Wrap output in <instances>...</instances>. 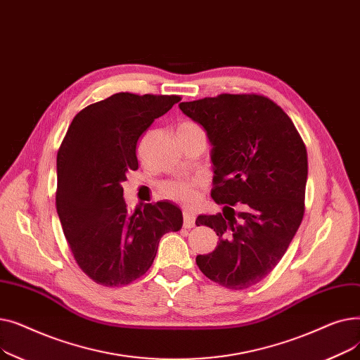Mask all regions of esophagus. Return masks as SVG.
<instances>
[{"label": "esophagus", "instance_id": "obj_1", "mask_svg": "<svg viewBox=\"0 0 360 360\" xmlns=\"http://www.w3.org/2000/svg\"><path fill=\"white\" fill-rule=\"evenodd\" d=\"M182 216H184V226H185V228H186V229L193 228V226L195 224V216H194V213L190 212L188 209H185V210L182 212Z\"/></svg>", "mask_w": 360, "mask_h": 360}]
</instances>
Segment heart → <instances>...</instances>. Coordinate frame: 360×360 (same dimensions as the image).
<instances>
[{
  "mask_svg": "<svg viewBox=\"0 0 360 360\" xmlns=\"http://www.w3.org/2000/svg\"><path fill=\"white\" fill-rule=\"evenodd\" d=\"M179 129H201L194 122H184ZM195 182L190 179H179V181H170L162 185L160 193L165 198L172 200L181 204H190L195 198Z\"/></svg>",
  "mask_w": 360,
  "mask_h": 360,
  "instance_id": "heart-1",
  "label": "heart"
}]
</instances>
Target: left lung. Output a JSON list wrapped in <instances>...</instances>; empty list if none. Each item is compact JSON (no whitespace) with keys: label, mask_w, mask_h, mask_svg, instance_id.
<instances>
[{"label":"left lung","mask_w":360,"mask_h":360,"mask_svg":"<svg viewBox=\"0 0 360 360\" xmlns=\"http://www.w3.org/2000/svg\"><path fill=\"white\" fill-rule=\"evenodd\" d=\"M179 109L213 146L212 197L223 204L221 213L197 217L219 236L197 266L220 286L248 289L277 266L304 217L305 144L285 110L258 94H220Z\"/></svg>","instance_id":"1"}]
</instances>
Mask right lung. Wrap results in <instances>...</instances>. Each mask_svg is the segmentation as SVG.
Listing matches in <instances>:
<instances>
[{"label": "right lung", "instance_id": "right-lung-1", "mask_svg": "<svg viewBox=\"0 0 360 360\" xmlns=\"http://www.w3.org/2000/svg\"><path fill=\"white\" fill-rule=\"evenodd\" d=\"M179 96L117 93L74 117L56 156V212L79 267L98 285L118 288L141 277L160 238L182 228L170 201L127 209L122 182L139 169L137 141Z\"/></svg>", "mask_w": 360, "mask_h": 360}]
</instances>
